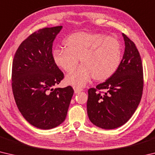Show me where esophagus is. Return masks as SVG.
Wrapping results in <instances>:
<instances>
[{"label": "esophagus", "instance_id": "34e87169", "mask_svg": "<svg viewBox=\"0 0 155 155\" xmlns=\"http://www.w3.org/2000/svg\"><path fill=\"white\" fill-rule=\"evenodd\" d=\"M74 93L75 94H78V93H80L81 91H82L83 90L82 89H81V88H78V87H74Z\"/></svg>", "mask_w": 155, "mask_h": 155}]
</instances>
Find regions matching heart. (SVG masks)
Segmentation results:
<instances>
[{"mask_svg": "<svg viewBox=\"0 0 155 155\" xmlns=\"http://www.w3.org/2000/svg\"><path fill=\"white\" fill-rule=\"evenodd\" d=\"M64 45L65 48L52 51V59L66 72L73 71L80 59L82 65L65 78V82L74 87H83L92 77L96 81L108 79L121 62V44L113 37L81 31L68 37Z\"/></svg>", "mask_w": 155, "mask_h": 155, "instance_id": "1", "label": "heart"}]
</instances>
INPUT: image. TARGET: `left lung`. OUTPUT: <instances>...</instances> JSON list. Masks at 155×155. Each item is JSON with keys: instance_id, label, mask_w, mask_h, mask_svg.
I'll return each instance as SVG.
<instances>
[{"instance_id": "8db88e82", "label": "left lung", "mask_w": 155, "mask_h": 155, "mask_svg": "<svg viewBox=\"0 0 155 155\" xmlns=\"http://www.w3.org/2000/svg\"><path fill=\"white\" fill-rule=\"evenodd\" d=\"M124 52L118 68L105 82L88 90L87 115L96 127L114 129L124 124L140 103L143 87V66L135 44L122 33ZM103 90V94L97 90Z\"/></svg>"}]
</instances>
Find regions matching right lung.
<instances>
[{
	"label": "right lung",
	"mask_w": 155,
	"mask_h": 155,
	"mask_svg": "<svg viewBox=\"0 0 155 155\" xmlns=\"http://www.w3.org/2000/svg\"><path fill=\"white\" fill-rule=\"evenodd\" d=\"M62 28H44L31 34L13 60L15 103L25 120L40 129H51L64 121L74 94L71 86L53 87L64 78L52 57V43Z\"/></svg>",
	"instance_id": "1"
}]
</instances>
